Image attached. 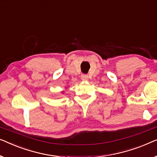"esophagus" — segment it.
Here are the masks:
<instances>
[{
    "label": "esophagus",
    "instance_id": "34e87169",
    "mask_svg": "<svg viewBox=\"0 0 157 157\" xmlns=\"http://www.w3.org/2000/svg\"><path fill=\"white\" fill-rule=\"evenodd\" d=\"M81 80H83V81H88V75H86V74L81 75Z\"/></svg>",
    "mask_w": 157,
    "mask_h": 157
}]
</instances>
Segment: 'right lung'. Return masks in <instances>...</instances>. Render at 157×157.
<instances>
[{
	"instance_id": "add662e5",
	"label": "right lung",
	"mask_w": 157,
	"mask_h": 157,
	"mask_svg": "<svg viewBox=\"0 0 157 157\" xmlns=\"http://www.w3.org/2000/svg\"><path fill=\"white\" fill-rule=\"evenodd\" d=\"M63 92H64V91H62V93H63Z\"/></svg>"
}]
</instances>
